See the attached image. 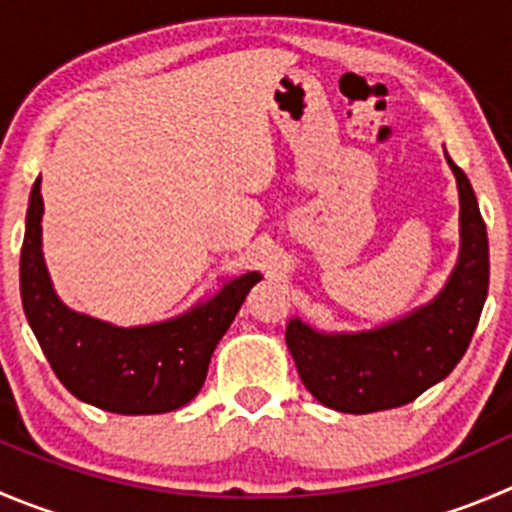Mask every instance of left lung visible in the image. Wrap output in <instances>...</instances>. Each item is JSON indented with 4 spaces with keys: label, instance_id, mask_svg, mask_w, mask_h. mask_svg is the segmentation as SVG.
I'll return each mask as SVG.
<instances>
[{
    "label": "left lung",
    "instance_id": "1",
    "mask_svg": "<svg viewBox=\"0 0 512 512\" xmlns=\"http://www.w3.org/2000/svg\"><path fill=\"white\" fill-rule=\"evenodd\" d=\"M445 158L460 193V256L440 294L369 332L326 334L301 319L286 326L301 382L321 405L349 415L402 407L442 382L470 347L490 284L488 231L470 180Z\"/></svg>",
    "mask_w": 512,
    "mask_h": 512
}]
</instances>
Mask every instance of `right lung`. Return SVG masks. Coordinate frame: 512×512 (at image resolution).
I'll return each mask as SVG.
<instances>
[{
    "instance_id": "right-lung-1",
    "label": "right lung",
    "mask_w": 512,
    "mask_h": 512,
    "mask_svg": "<svg viewBox=\"0 0 512 512\" xmlns=\"http://www.w3.org/2000/svg\"><path fill=\"white\" fill-rule=\"evenodd\" d=\"M40 183L32 186L19 256V294L52 372L77 399L118 415H160L188 405L206 382L208 362L236 319L259 271L223 284L213 299L175 319L115 326L67 309L42 256Z\"/></svg>"
}]
</instances>
